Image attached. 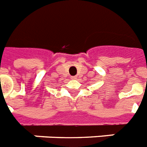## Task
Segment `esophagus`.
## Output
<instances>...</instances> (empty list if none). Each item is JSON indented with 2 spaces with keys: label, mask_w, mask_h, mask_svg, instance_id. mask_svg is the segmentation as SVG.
Returning a JSON list of instances; mask_svg holds the SVG:
<instances>
[{
  "label": "esophagus",
  "mask_w": 147,
  "mask_h": 147,
  "mask_svg": "<svg viewBox=\"0 0 147 147\" xmlns=\"http://www.w3.org/2000/svg\"><path fill=\"white\" fill-rule=\"evenodd\" d=\"M71 79H77V76H71Z\"/></svg>",
  "instance_id": "34e87169"
}]
</instances>
